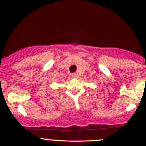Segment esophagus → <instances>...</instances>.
Segmentation results:
<instances>
[{
	"mask_svg": "<svg viewBox=\"0 0 146 146\" xmlns=\"http://www.w3.org/2000/svg\"><path fill=\"white\" fill-rule=\"evenodd\" d=\"M71 76H72V77H73V78H77L78 74H77V73H73Z\"/></svg>",
	"mask_w": 146,
	"mask_h": 146,
	"instance_id": "obj_1",
	"label": "esophagus"
}]
</instances>
